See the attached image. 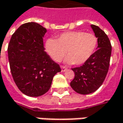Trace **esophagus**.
Instances as JSON below:
<instances>
[{
    "mask_svg": "<svg viewBox=\"0 0 123 123\" xmlns=\"http://www.w3.org/2000/svg\"><path fill=\"white\" fill-rule=\"evenodd\" d=\"M61 68L62 72H65V71H66V70H67V68H66V67H65V66H62V65Z\"/></svg>",
    "mask_w": 123,
    "mask_h": 123,
    "instance_id": "esophagus-1",
    "label": "esophagus"
}]
</instances>
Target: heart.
<instances>
[{
    "label": "heart",
    "instance_id": "b5f03b06",
    "mask_svg": "<svg viewBox=\"0 0 123 123\" xmlns=\"http://www.w3.org/2000/svg\"><path fill=\"white\" fill-rule=\"evenodd\" d=\"M98 39L94 34L80 31H68L60 34L57 39L49 38L45 42V50L55 62H60L65 55L69 64L82 65L94 53Z\"/></svg>",
    "mask_w": 123,
    "mask_h": 123
}]
</instances>
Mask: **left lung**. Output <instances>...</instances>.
<instances>
[{
  "label": "left lung",
  "instance_id": "1",
  "mask_svg": "<svg viewBox=\"0 0 123 123\" xmlns=\"http://www.w3.org/2000/svg\"><path fill=\"white\" fill-rule=\"evenodd\" d=\"M91 27L98 39L97 50L82 66L72 68L74 77L70 86L80 94L93 93L101 86L108 71L111 55L112 47L106 33L94 25Z\"/></svg>",
  "mask_w": 123,
  "mask_h": 123
}]
</instances>
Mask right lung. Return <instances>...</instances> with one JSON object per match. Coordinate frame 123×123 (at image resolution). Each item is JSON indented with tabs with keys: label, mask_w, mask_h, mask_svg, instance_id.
<instances>
[{
	"label": "right lung",
	"mask_w": 123,
	"mask_h": 123,
	"mask_svg": "<svg viewBox=\"0 0 123 123\" xmlns=\"http://www.w3.org/2000/svg\"><path fill=\"white\" fill-rule=\"evenodd\" d=\"M46 29L38 23L22 25L12 34L7 53L10 71L18 89L29 96H39L50 89L53 78L61 71L44 51Z\"/></svg>",
	"instance_id": "obj_1"
}]
</instances>
